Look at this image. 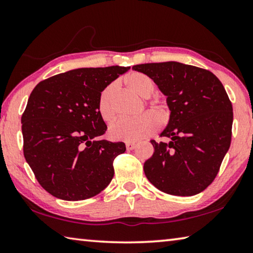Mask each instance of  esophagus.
Instances as JSON below:
<instances>
[{
    "mask_svg": "<svg viewBox=\"0 0 253 253\" xmlns=\"http://www.w3.org/2000/svg\"><path fill=\"white\" fill-rule=\"evenodd\" d=\"M136 147V144L135 143H126V148L127 151H132Z\"/></svg>",
    "mask_w": 253,
    "mask_h": 253,
    "instance_id": "1",
    "label": "esophagus"
}]
</instances>
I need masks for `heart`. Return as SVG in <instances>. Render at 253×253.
<instances>
[{
  "mask_svg": "<svg viewBox=\"0 0 253 253\" xmlns=\"http://www.w3.org/2000/svg\"><path fill=\"white\" fill-rule=\"evenodd\" d=\"M128 88L142 98H149L155 91V83L148 76L140 72H132L126 78ZM116 85L110 84L100 92L98 98V113L102 121L113 122L116 118V104H115ZM149 110L153 113H145L135 119H121L109 127L108 135L113 140L136 143L153 135L158 129V123L165 125L169 119V107L164 102H151Z\"/></svg>",
  "mask_w": 253,
  "mask_h": 253,
  "instance_id": "heart-1",
  "label": "heart"
}]
</instances>
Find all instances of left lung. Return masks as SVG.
<instances>
[{"instance_id":"8db88e82","label":"left lung","mask_w":253,"mask_h":253,"mask_svg":"<svg viewBox=\"0 0 253 253\" xmlns=\"http://www.w3.org/2000/svg\"><path fill=\"white\" fill-rule=\"evenodd\" d=\"M168 97L170 116L144 172L158 190L191 196L204 191L219 173L231 144L233 111L223 84L211 71L169 61L136 65Z\"/></svg>"}]
</instances>
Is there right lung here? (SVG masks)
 Segmentation results:
<instances>
[{"label":"right lung","mask_w":253,"mask_h":253,"mask_svg":"<svg viewBox=\"0 0 253 253\" xmlns=\"http://www.w3.org/2000/svg\"><path fill=\"white\" fill-rule=\"evenodd\" d=\"M129 67L80 68L42 80L21 118L23 153L40 185L55 198L99 194L114 177L123 142L98 139L107 129L98 113L100 92Z\"/></svg>","instance_id":"1"}]
</instances>
